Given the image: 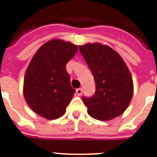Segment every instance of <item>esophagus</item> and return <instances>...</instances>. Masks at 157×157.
Instances as JSON below:
<instances>
[{
    "label": "esophagus",
    "instance_id": "esophagus-1",
    "mask_svg": "<svg viewBox=\"0 0 157 157\" xmlns=\"http://www.w3.org/2000/svg\"><path fill=\"white\" fill-rule=\"evenodd\" d=\"M82 93H83V90H82L81 88H78V89L76 90V94H77L78 96L81 95V94H82Z\"/></svg>",
    "mask_w": 157,
    "mask_h": 157
}]
</instances>
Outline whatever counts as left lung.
I'll return each instance as SVG.
<instances>
[{
  "instance_id": "1",
  "label": "left lung",
  "mask_w": 157,
  "mask_h": 157,
  "mask_svg": "<svg viewBox=\"0 0 157 157\" xmlns=\"http://www.w3.org/2000/svg\"><path fill=\"white\" fill-rule=\"evenodd\" d=\"M95 82L92 97H82L88 114L106 121L121 115L133 96V80L124 60L110 47L100 43L79 46Z\"/></svg>"
}]
</instances>
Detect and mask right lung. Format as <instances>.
<instances>
[{"instance_id":"obj_1","label":"right lung","mask_w":157,"mask_h":157,"mask_svg":"<svg viewBox=\"0 0 157 157\" xmlns=\"http://www.w3.org/2000/svg\"><path fill=\"white\" fill-rule=\"evenodd\" d=\"M78 46L52 39L32 58L24 77L23 94L27 105L48 120L61 117L74 97L66 64L76 54Z\"/></svg>"}]
</instances>
